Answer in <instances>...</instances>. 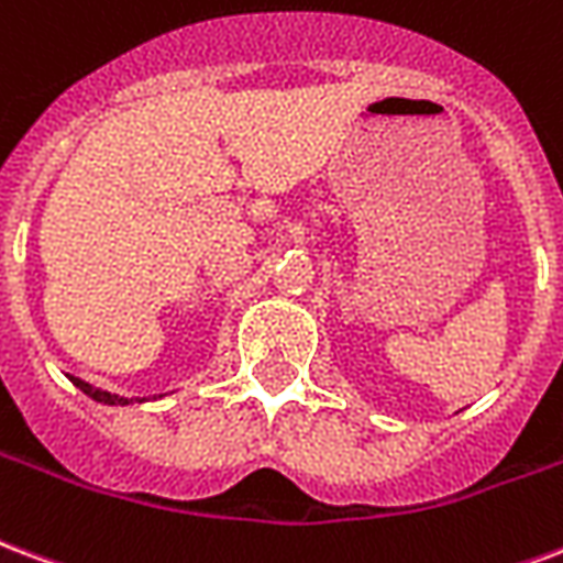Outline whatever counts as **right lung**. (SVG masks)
Returning a JSON list of instances; mask_svg holds the SVG:
<instances>
[{
	"instance_id": "1",
	"label": "right lung",
	"mask_w": 563,
	"mask_h": 563,
	"mask_svg": "<svg viewBox=\"0 0 563 563\" xmlns=\"http://www.w3.org/2000/svg\"><path fill=\"white\" fill-rule=\"evenodd\" d=\"M73 380V386H79L81 393L88 398H93V401H100V405H109V407H129V405H144V401H150V398H141V396H120V393H109V389H102V386H93L88 384V380H81V377L76 375H67ZM162 398V396H158Z\"/></svg>"
}]
</instances>
